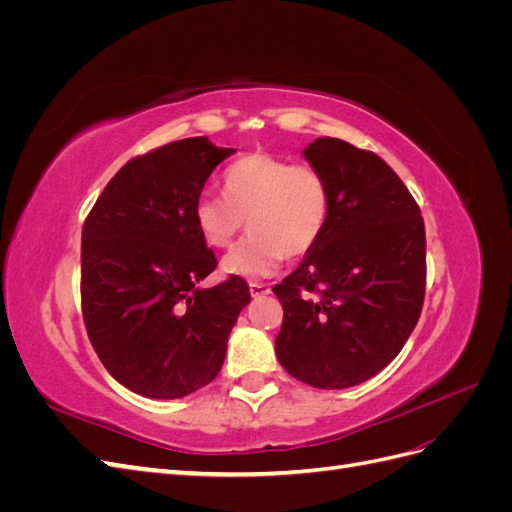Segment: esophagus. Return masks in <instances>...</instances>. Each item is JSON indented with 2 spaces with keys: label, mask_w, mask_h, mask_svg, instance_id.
Wrapping results in <instances>:
<instances>
[{
  "label": "esophagus",
  "mask_w": 512,
  "mask_h": 512,
  "mask_svg": "<svg viewBox=\"0 0 512 512\" xmlns=\"http://www.w3.org/2000/svg\"><path fill=\"white\" fill-rule=\"evenodd\" d=\"M271 292V288L267 286V284H258V282H254V284H250V294L254 299H260V297H267V294Z\"/></svg>",
  "instance_id": "1"
}]
</instances>
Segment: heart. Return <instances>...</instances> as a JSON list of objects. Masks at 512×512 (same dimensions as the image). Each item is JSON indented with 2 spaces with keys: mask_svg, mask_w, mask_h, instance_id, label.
Returning <instances> with one entry per match:
<instances>
[{
  "mask_svg": "<svg viewBox=\"0 0 512 512\" xmlns=\"http://www.w3.org/2000/svg\"><path fill=\"white\" fill-rule=\"evenodd\" d=\"M224 200L203 194L194 203V224L215 250H224L247 220L250 237L224 256L222 271L241 280H262L280 269L284 256L314 250L329 220V183L318 168L252 153L222 175Z\"/></svg>",
  "mask_w": 512,
  "mask_h": 512,
  "instance_id": "1",
  "label": "heart"
}]
</instances>
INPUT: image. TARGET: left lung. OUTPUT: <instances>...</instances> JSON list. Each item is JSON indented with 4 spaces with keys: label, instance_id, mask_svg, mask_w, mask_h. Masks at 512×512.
Returning a JSON list of instances; mask_svg holds the SVG:
<instances>
[{
    "label": "left lung",
    "instance_id": "left-lung-1",
    "mask_svg": "<svg viewBox=\"0 0 512 512\" xmlns=\"http://www.w3.org/2000/svg\"><path fill=\"white\" fill-rule=\"evenodd\" d=\"M329 183V220L312 252L273 288L284 307L277 361L316 389H348L389 365L425 297V224L393 168L339 138L303 149Z\"/></svg>",
    "mask_w": 512,
    "mask_h": 512
}]
</instances>
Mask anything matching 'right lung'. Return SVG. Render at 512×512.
<instances>
[{
	"label": "right lung",
	"mask_w": 512,
	"mask_h": 512,
	"mask_svg": "<svg viewBox=\"0 0 512 512\" xmlns=\"http://www.w3.org/2000/svg\"><path fill=\"white\" fill-rule=\"evenodd\" d=\"M232 153L207 136L153 149L123 166L87 215V335L108 374L132 393L179 399L209 384L252 299L241 277L198 286L218 260L194 224V203Z\"/></svg>",
	"instance_id": "add662e5"
}]
</instances>
